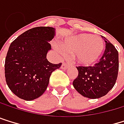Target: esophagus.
Instances as JSON below:
<instances>
[{
  "mask_svg": "<svg viewBox=\"0 0 124 124\" xmlns=\"http://www.w3.org/2000/svg\"><path fill=\"white\" fill-rule=\"evenodd\" d=\"M68 65H67V64H65V63H62V66H61V68L62 69H67L68 68Z\"/></svg>",
  "mask_w": 124,
  "mask_h": 124,
  "instance_id": "1",
  "label": "esophagus"
}]
</instances>
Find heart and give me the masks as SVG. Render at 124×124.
<instances>
[{"label": "heart", "mask_w": 124, "mask_h": 124, "mask_svg": "<svg viewBox=\"0 0 124 124\" xmlns=\"http://www.w3.org/2000/svg\"><path fill=\"white\" fill-rule=\"evenodd\" d=\"M61 48H55L61 56L66 53L74 54L76 62L83 66H90L99 60L105 50L104 41L98 36L88 33H80L62 41Z\"/></svg>", "instance_id": "obj_1"}]
</instances>
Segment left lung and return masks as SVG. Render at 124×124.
Segmentation results:
<instances>
[{
	"label": "left lung",
	"mask_w": 124,
	"mask_h": 124,
	"mask_svg": "<svg viewBox=\"0 0 124 124\" xmlns=\"http://www.w3.org/2000/svg\"><path fill=\"white\" fill-rule=\"evenodd\" d=\"M106 50L98 63L93 67H77L78 76L73 85L85 97L97 99L105 96L114 87L118 73V52L105 37Z\"/></svg>",
	"instance_id": "8db88e82"
}]
</instances>
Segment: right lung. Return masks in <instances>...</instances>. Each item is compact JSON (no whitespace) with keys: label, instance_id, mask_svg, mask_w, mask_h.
Instances as JSON below:
<instances>
[{"label":"right lung","instance_id":"1","mask_svg":"<svg viewBox=\"0 0 124 124\" xmlns=\"http://www.w3.org/2000/svg\"><path fill=\"white\" fill-rule=\"evenodd\" d=\"M56 29L38 27L30 29L14 40L5 59L6 82L13 94L25 101H32L44 94L53 71L62 63L47 59L51 50L49 43Z\"/></svg>","mask_w":124,"mask_h":124}]
</instances>
